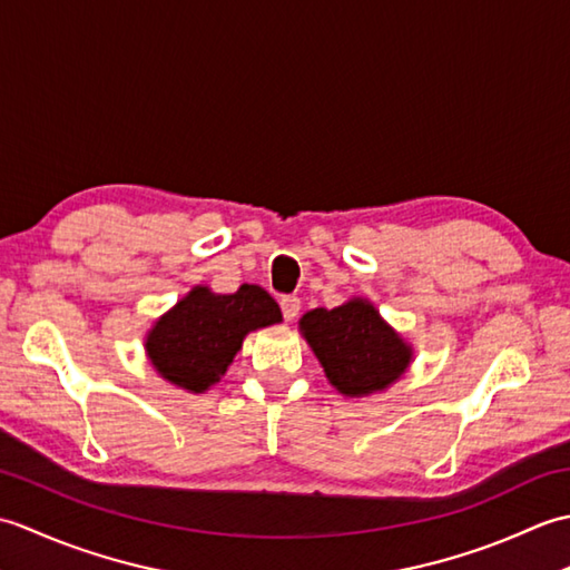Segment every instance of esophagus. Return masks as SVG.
<instances>
[{
	"mask_svg": "<svg viewBox=\"0 0 570 570\" xmlns=\"http://www.w3.org/2000/svg\"><path fill=\"white\" fill-rule=\"evenodd\" d=\"M278 306H282V313H284L286 321H296L298 313H301V298L298 296H282Z\"/></svg>",
	"mask_w": 570,
	"mask_h": 570,
	"instance_id": "esophagus-1",
	"label": "esophagus"
}]
</instances>
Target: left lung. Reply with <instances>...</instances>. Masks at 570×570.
Returning a JSON list of instances; mask_svg holds the SVG:
<instances>
[{
  "mask_svg": "<svg viewBox=\"0 0 570 570\" xmlns=\"http://www.w3.org/2000/svg\"><path fill=\"white\" fill-rule=\"evenodd\" d=\"M298 331L325 377L350 399L382 394L406 374L414 347L382 318L370 298L353 296L335 308H313Z\"/></svg>",
  "mask_w": 570,
  "mask_h": 570,
  "instance_id": "8db88e82",
  "label": "left lung"
}]
</instances>
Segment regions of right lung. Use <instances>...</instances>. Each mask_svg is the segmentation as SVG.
<instances>
[{
    "instance_id": "obj_1",
    "label": "right lung",
    "mask_w": 570,
    "mask_h": 570,
    "mask_svg": "<svg viewBox=\"0 0 570 570\" xmlns=\"http://www.w3.org/2000/svg\"><path fill=\"white\" fill-rule=\"evenodd\" d=\"M282 321V308L257 284H242L235 294L198 284L154 321L144 353L161 380L203 394L225 377L252 331Z\"/></svg>"
}]
</instances>
